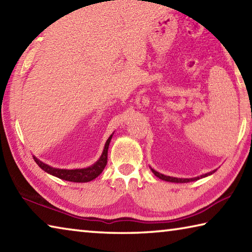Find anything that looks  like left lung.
I'll list each match as a JSON object with an SVG mask.
<instances>
[{
  "label": "left lung",
  "instance_id": "left-lung-1",
  "mask_svg": "<svg viewBox=\"0 0 252 252\" xmlns=\"http://www.w3.org/2000/svg\"><path fill=\"white\" fill-rule=\"evenodd\" d=\"M152 170V172L155 173V176H157L158 178H160L161 180H164V181H169V182H177V183H185V182H190V181H194V180H198V179L200 178H203V177H207L209 176V174H211L213 172H209V173H206L203 174V176L201 177H198V178H192V179H178V178H173V177H168V176H164V174H161L159 172H157L156 170Z\"/></svg>",
  "mask_w": 252,
  "mask_h": 252
}]
</instances>
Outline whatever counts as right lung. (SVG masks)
Segmentation results:
<instances>
[{
	"label": "right lung",
	"instance_id": "obj_1",
	"mask_svg": "<svg viewBox=\"0 0 252 252\" xmlns=\"http://www.w3.org/2000/svg\"><path fill=\"white\" fill-rule=\"evenodd\" d=\"M111 138L112 135L109 136L108 141L105 143L104 150L100 159L97 160L94 164L91 165V167L85 168V169H75V170H65V169H55L50 167V165L43 163V162L36 159L35 157H33L34 161L39 164L41 169H43L45 172H48L52 176L58 177L60 179H63V180L66 181H72V182H89L95 179L99 174L103 171L105 168L106 162H108V149H109V143L111 141Z\"/></svg>",
	"mask_w": 252,
	"mask_h": 252
}]
</instances>
